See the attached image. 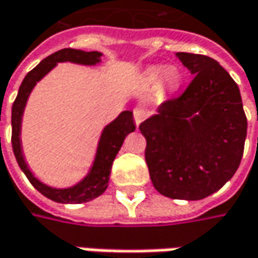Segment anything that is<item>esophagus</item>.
Wrapping results in <instances>:
<instances>
[{"label": "esophagus", "mask_w": 258, "mask_h": 258, "mask_svg": "<svg viewBox=\"0 0 258 258\" xmlns=\"http://www.w3.org/2000/svg\"><path fill=\"white\" fill-rule=\"evenodd\" d=\"M133 114H134V121H136V124L140 125L141 121H144V119L147 118V115H149V111L143 107H136L133 109Z\"/></svg>", "instance_id": "1"}]
</instances>
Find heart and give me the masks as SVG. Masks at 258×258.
Segmentation results:
<instances>
[{"label": "heart", "instance_id": "1", "mask_svg": "<svg viewBox=\"0 0 258 258\" xmlns=\"http://www.w3.org/2000/svg\"><path fill=\"white\" fill-rule=\"evenodd\" d=\"M147 76H149V79H150L151 82H163L170 89L177 88L179 84H180V75L173 68H169V69L153 68V69H150V72H149Z\"/></svg>", "mask_w": 258, "mask_h": 258}]
</instances>
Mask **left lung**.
<instances>
[{"label":"left lung","instance_id":"8db88e82","mask_svg":"<svg viewBox=\"0 0 258 258\" xmlns=\"http://www.w3.org/2000/svg\"><path fill=\"white\" fill-rule=\"evenodd\" d=\"M194 75L179 96L166 99L140 124L153 186L172 199L212 195L237 172L244 153L247 117L240 89L217 60L179 51Z\"/></svg>","mask_w":258,"mask_h":258}]
</instances>
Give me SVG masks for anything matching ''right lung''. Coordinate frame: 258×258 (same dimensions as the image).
I'll use <instances>...</instances> for the list:
<instances>
[{"label": "right lung", "mask_w": 258, "mask_h": 258, "mask_svg": "<svg viewBox=\"0 0 258 258\" xmlns=\"http://www.w3.org/2000/svg\"><path fill=\"white\" fill-rule=\"evenodd\" d=\"M101 60V53L99 51H84L76 50V49H62L56 51L41 62L30 72L26 75L23 84L20 85L18 95L13 104V112H11V125H13V133H11V143H13V151L17 159L20 169L24 172L30 180V183L39 190L41 195L49 198L54 202L60 204H82V202H89L95 199L99 195L105 192L109 180V173H111V166L117 156V153L121 149L124 139L127 134L133 133L136 130V124L133 119V112L131 111H124L118 115L109 125H107L101 140L98 144V151H96L95 162L91 169L89 174L85 177L82 182L69 189H54L50 186L43 185L40 180H37L33 173L28 170L26 160L23 157L21 151V144H20V128H21V117L23 111L26 107L27 98L34 88V85L39 82L40 79L50 72L51 69L59 62H73L81 63V64H96Z\"/></svg>", "instance_id": "add662e5"}]
</instances>
